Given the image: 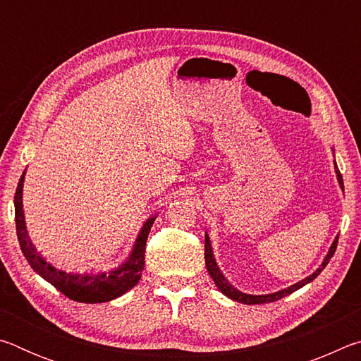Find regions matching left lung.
Instances as JSON below:
<instances>
[{
    "instance_id": "1",
    "label": "left lung",
    "mask_w": 361,
    "mask_h": 361,
    "mask_svg": "<svg viewBox=\"0 0 361 361\" xmlns=\"http://www.w3.org/2000/svg\"><path fill=\"white\" fill-rule=\"evenodd\" d=\"M334 164H336V162H334ZM336 173H338V180H339L341 188L344 189V181H342V175H341V172H339L338 166H336ZM338 239H339V237H336L334 242H333V245H331V248H329V252H328V255H326L325 261L322 262V266H320L319 269H317V271L312 274V276H309L307 279L301 280V282L291 285L290 288H285V290H282V291L272 293V295H261V296L247 295V293H242V291H239V290H235L234 286H232L229 282H226V279L223 277L221 271H219L218 266H216L215 258H213L210 239H209V235H207V234H205V266H207V271H209L210 277L213 279V282L216 283L218 288L221 290V293H224V295L228 296V298L234 299V301L243 302V304H266V302H274V301H279V299L285 298L286 295H290V293H293V291L302 288V286H304L305 283L312 282V280H314L317 276H319V274L323 271V269H325V266L328 264L329 259L333 258V255H334V252H336V247H338Z\"/></svg>"
}]
</instances>
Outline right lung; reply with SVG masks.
Instances as JSON below:
<instances>
[{
  "label": "right lung",
  "mask_w": 361,
  "mask_h": 361,
  "mask_svg": "<svg viewBox=\"0 0 361 361\" xmlns=\"http://www.w3.org/2000/svg\"><path fill=\"white\" fill-rule=\"evenodd\" d=\"M23 178H25V172L22 173L19 185L16 189L14 195V205H16V231L17 239H19L22 253L28 261V264L33 267L35 272L52 283L56 288L63 293L66 298L73 299L78 302H106L111 299L124 295L138 283L142 272L145 269V250H146V240H148V234L151 231V226L154 223V218H149L145 223L140 232L138 239L133 247V252L130 258L126 261L119 269L113 272L99 274V276H87V274H70L60 269L54 267L51 262H47L42 256L36 252V248L32 245L28 239L27 228H25V218H23L22 210V186Z\"/></svg>",
  "instance_id": "1"
}]
</instances>
